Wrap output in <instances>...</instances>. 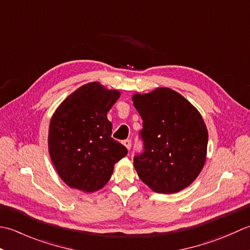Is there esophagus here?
I'll return each instance as SVG.
<instances>
[{
  "mask_svg": "<svg viewBox=\"0 0 250 250\" xmlns=\"http://www.w3.org/2000/svg\"><path fill=\"white\" fill-rule=\"evenodd\" d=\"M123 145L127 147V149H130V146H131V141H130V139H126V140H124L123 141Z\"/></svg>",
  "mask_w": 250,
  "mask_h": 250,
  "instance_id": "1",
  "label": "esophagus"
}]
</instances>
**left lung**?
Returning <instances> with one entry per match:
<instances>
[{"instance_id": "obj_1", "label": "left lung", "mask_w": 250, "mask_h": 250, "mask_svg": "<svg viewBox=\"0 0 250 250\" xmlns=\"http://www.w3.org/2000/svg\"><path fill=\"white\" fill-rule=\"evenodd\" d=\"M132 103L144 121L140 135L145 152L134 157L142 182L165 194L189 187L202 171L207 154L208 131L200 112L167 87L137 93Z\"/></svg>"}]
</instances>
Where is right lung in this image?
I'll return each mask as SVG.
<instances>
[{
  "mask_svg": "<svg viewBox=\"0 0 250 250\" xmlns=\"http://www.w3.org/2000/svg\"><path fill=\"white\" fill-rule=\"evenodd\" d=\"M121 93L98 82L87 83L69 95L49 123L48 152L57 174L70 188L98 191L108 183L114 165L127 149L111 137L106 118Z\"/></svg>",
  "mask_w": 250,
  "mask_h": 250,
  "instance_id": "add662e5",
  "label": "right lung"
}]
</instances>
